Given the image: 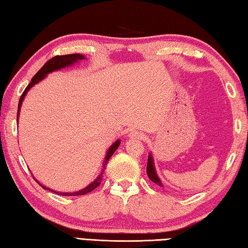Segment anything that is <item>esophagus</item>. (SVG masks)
Returning <instances> with one entry per match:
<instances>
[{
	"instance_id": "esophagus-1",
	"label": "esophagus",
	"mask_w": 248,
	"mask_h": 248,
	"mask_svg": "<svg viewBox=\"0 0 248 248\" xmlns=\"http://www.w3.org/2000/svg\"><path fill=\"white\" fill-rule=\"evenodd\" d=\"M129 136L131 139H135V140H140V139H141V133L140 132H139V131H132V132H130V134H129Z\"/></svg>"
}]
</instances>
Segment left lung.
Returning <instances> with one entry per match:
<instances>
[{
  "mask_svg": "<svg viewBox=\"0 0 248 248\" xmlns=\"http://www.w3.org/2000/svg\"><path fill=\"white\" fill-rule=\"evenodd\" d=\"M147 175H148L149 179L152 181L156 183L157 186H163V184L161 183L159 177H157L156 172L155 170V166H154V162H152V155H149L148 156V163H147Z\"/></svg>",
  "mask_w": 248,
  "mask_h": 248,
  "instance_id": "obj_1",
  "label": "left lung"
}]
</instances>
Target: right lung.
<instances>
[{
    "instance_id": "right-lung-1",
    "label": "right lung",
    "mask_w": 248,
    "mask_h": 248,
    "mask_svg": "<svg viewBox=\"0 0 248 248\" xmlns=\"http://www.w3.org/2000/svg\"><path fill=\"white\" fill-rule=\"evenodd\" d=\"M85 57H84L83 55L81 54H67V55H56L54 57H52L51 60H49L48 62H46V64L40 68V70L36 73V75L33 77V78H31V83L29 84L28 86H26V88L24 89L23 93L21 94L20 97V100H19V104H18V113H17V121H18V117H19V112H20V108H21V104H22V101L23 99L25 97L26 93H28L29 89L34 86L36 83H38L39 81L43 80V78L48 75V73L54 71V70H57V69H62V68H64L66 66H69V65H72L73 62H76L78 61H81V60H84ZM120 144V140H117L115 141V143L109 147V149L108 150V154H107V156H105V162H104V167L108 165V162L109 160V157L112 156L114 155V152L116 151V149L118 148V146ZM103 167V168H104ZM102 176H103V170L102 172L100 173L99 177L94 180L92 184H89V186L87 187H85L84 189H81V191L78 192H76V193H60V192H55V191H52V189L46 187V186H43L45 189H49V191L51 192H54V193H57V194H61L62 195V196H78V195H85L89 192L93 191L94 188L98 187L100 186V183L102 182Z\"/></svg>"
}]
</instances>
